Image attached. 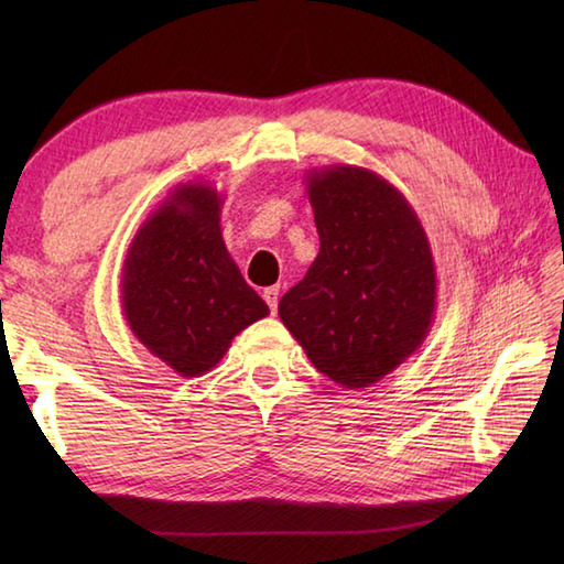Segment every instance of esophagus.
I'll list each match as a JSON object with an SVG mask.
<instances>
[{
    "instance_id": "1",
    "label": "esophagus",
    "mask_w": 564,
    "mask_h": 564,
    "mask_svg": "<svg viewBox=\"0 0 564 564\" xmlns=\"http://www.w3.org/2000/svg\"><path fill=\"white\" fill-rule=\"evenodd\" d=\"M263 301H267V305L271 307V313H275V310H279V289H275V285L263 289Z\"/></svg>"
}]
</instances>
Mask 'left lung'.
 <instances>
[{"label":"left lung","mask_w":564,"mask_h":564,"mask_svg":"<svg viewBox=\"0 0 564 564\" xmlns=\"http://www.w3.org/2000/svg\"><path fill=\"white\" fill-rule=\"evenodd\" d=\"M319 254L281 297L279 317L313 366L370 388L424 344L436 267L414 208L380 174L332 164L305 174Z\"/></svg>","instance_id":"1"}]
</instances>
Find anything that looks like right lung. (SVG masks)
<instances>
[{
  "label": "right lung",
  "mask_w": 564,
  "mask_h": 564,
  "mask_svg": "<svg viewBox=\"0 0 564 564\" xmlns=\"http://www.w3.org/2000/svg\"><path fill=\"white\" fill-rule=\"evenodd\" d=\"M220 206L206 182L178 184L140 225L121 271L128 327L184 378L208 373L239 332L269 315L225 247Z\"/></svg>",
  "instance_id": "obj_1"
}]
</instances>
